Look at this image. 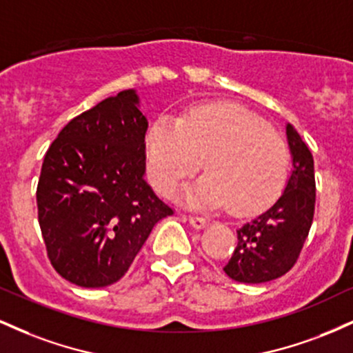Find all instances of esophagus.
Segmentation results:
<instances>
[{
    "mask_svg": "<svg viewBox=\"0 0 353 353\" xmlns=\"http://www.w3.org/2000/svg\"><path fill=\"white\" fill-rule=\"evenodd\" d=\"M189 222H190V225H192V228L202 229V228H205V225H208L209 219L204 217V216H197V214H192V216H189Z\"/></svg>",
    "mask_w": 353,
    "mask_h": 353,
    "instance_id": "34e87169",
    "label": "esophagus"
}]
</instances>
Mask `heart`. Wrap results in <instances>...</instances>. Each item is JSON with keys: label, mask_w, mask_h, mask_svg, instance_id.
Segmentation results:
<instances>
[{"label": "heart", "mask_w": 353, "mask_h": 353, "mask_svg": "<svg viewBox=\"0 0 353 353\" xmlns=\"http://www.w3.org/2000/svg\"><path fill=\"white\" fill-rule=\"evenodd\" d=\"M148 174L171 197L204 164L208 171L185 199L224 205L237 214L272 205L289 181V145L264 119L232 103H205L179 117H157L145 134Z\"/></svg>", "instance_id": "heart-1"}]
</instances>
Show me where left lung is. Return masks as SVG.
Masks as SVG:
<instances>
[{"mask_svg":"<svg viewBox=\"0 0 353 353\" xmlns=\"http://www.w3.org/2000/svg\"><path fill=\"white\" fill-rule=\"evenodd\" d=\"M292 174L282 196L265 212L237 229V247L224 265L230 279L262 283L287 274L297 262L315 212L314 157L299 132L287 124Z\"/></svg>","mask_w":353,"mask_h":353,"instance_id":"left-lung-1","label":"left lung"}]
</instances>
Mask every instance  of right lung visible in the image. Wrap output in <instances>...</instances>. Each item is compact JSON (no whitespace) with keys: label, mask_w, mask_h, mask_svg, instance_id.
Returning <instances> with one entry per match:
<instances>
[{"label":"right lung","mask_w":353,"mask_h":353,"mask_svg":"<svg viewBox=\"0 0 353 353\" xmlns=\"http://www.w3.org/2000/svg\"><path fill=\"white\" fill-rule=\"evenodd\" d=\"M148 119L132 89L81 112L44 154L36 188L48 259L79 287L128 272L154 225L174 210L144 181Z\"/></svg>","instance_id":"right-lung-1"}]
</instances>
